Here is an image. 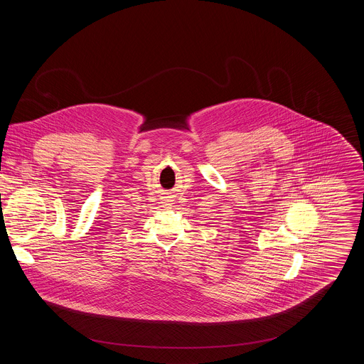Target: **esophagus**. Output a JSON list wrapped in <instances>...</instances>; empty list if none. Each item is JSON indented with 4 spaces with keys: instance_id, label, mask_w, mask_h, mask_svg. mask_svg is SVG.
I'll return each instance as SVG.
<instances>
[{
    "instance_id": "1",
    "label": "esophagus",
    "mask_w": 364,
    "mask_h": 364,
    "mask_svg": "<svg viewBox=\"0 0 364 364\" xmlns=\"http://www.w3.org/2000/svg\"><path fill=\"white\" fill-rule=\"evenodd\" d=\"M172 199H171V196H164V199H162V205L165 206V208H169V206H172Z\"/></svg>"
}]
</instances>
